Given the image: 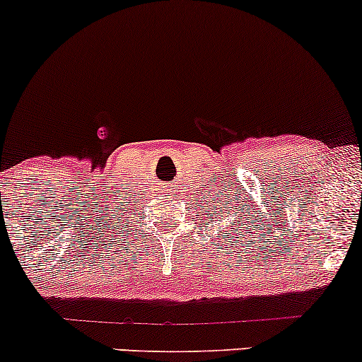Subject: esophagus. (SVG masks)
<instances>
[{"label": "esophagus", "instance_id": "34e87169", "mask_svg": "<svg viewBox=\"0 0 362 362\" xmlns=\"http://www.w3.org/2000/svg\"><path fill=\"white\" fill-rule=\"evenodd\" d=\"M164 193H165V194H169V197H176V193H174L173 186H165V188H164Z\"/></svg>", "mask_w": 362, "mask_h": 362}]
</instances>
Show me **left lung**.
<instances>
[{
	"label": "left lung",
	"mask_w": 362,
	"mask_h": 362,
	"mask_svg": "<svg viewBox=\"0 0 362 362\" xmlns=\"http://www.w3.org/2000/svg\"><path fill=\"white\" fill-rule=\"evenodd\" d=\"M235 197H238V194H235ZM229 200V198H224V193H222V200L221 198H218L217 202H215V198H214V210H218L217 214H214V218H222V221H229V227L230 229H239L241 230V226H247V222H250V209H247V203L245 202H235L234 198H233V205H230V202H227ZM226 201V203L229 202V206H224L223 202ZM222 209L224 213V216H218V214L221 213L220 210ZM251 210H255V209H251ZM229 216L230 218L227 219L226 217ZM206 217H209V214H206ZM218 230H222L221 227H218ZM226 234H227V230H226ZM217 238H221V234H217Z\"/></svg>",
	"instance_id": "8db88e82"
}]
</instances>
